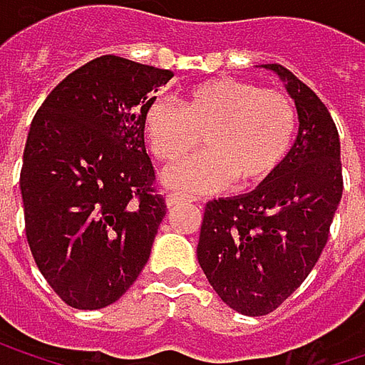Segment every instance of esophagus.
<instances>
[{
	"mask_svg": "<svg viewBox=\"0 0 365 365\" xmlns=\"http://www.w3.org/2000/svg\"><path fill=\"white\" fill-rule=\"evenodd\" d=\"M194 200H198V198L190 196L185 192H171V194H167V207H175L180 202H194Z\"/></svg>",
	"mask_w": 365,
	"mask_h": 365,
	"instance_id": "34e87169",
	"label": "esophagus"
}]
</instances>
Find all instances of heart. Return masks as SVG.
<instances>
[{
  "label": "heart",
  "instance_id": "b5f03b06",
  "mask_svg": "<svg viewBox=\"0 0 365 365\" xmlns=\"http://www.w3.org/2000/svg\"><path fill=\"white\" fill-rule=\"evenodd\" d=\"M143 135L160 165H173L205 135L207 152L175 165L169 183L211 190L232 180L239 190L268 182L289 158L298 110L279 88L239 78H211L185 88L178 108L152 101L141 115Z\"/></svg>",
  "mask_w": 365,
  "mask_h": 365
}]
</instances>
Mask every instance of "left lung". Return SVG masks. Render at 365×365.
I'll return each mask as SVG.
<instances>
[{"label":"left lung","mask_w":365,"mask_h":365,"mask_svg":"<svg viewBox=\"0 0 365 365\" xmlns=\"http://www.w3.org/2000/svg\"><path fill=\"white\" fill-rule=\"evenodd\" d=\"M298 110V139L285 165L254 192L205 207L198 264L237 313L259 317L281 307L309 277L342 196L340 139L324 101L279 63Z\"/></svg>","instance_id":"obj_1"}]
</instances>
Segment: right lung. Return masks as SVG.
<instances>
[{"instance_id": "1", "label": "right lung", "mask_w": 365, "mask_h": 365, "mask_svg": "<svg viewBox=\"0 0 365 365\" xmlns=\"http://www.w3.org/2000/svg\"><path fill=\"white\" fill-rule=\"evenodd\" d=\"M169 69L106 54L46 97L29 128L25 235L56 296L82 311L115 302L143 270L167 213L143 143V110Z\"/></svg>"}]
</instances>
